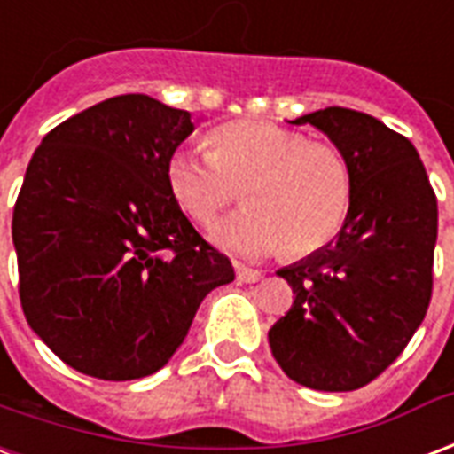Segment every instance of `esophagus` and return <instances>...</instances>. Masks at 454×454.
<instances>
[{
    "instance_id": "obj_1",
    "label": "esophagus",
    "mask_w": 454,
    "mask_h": 454,
    "mask_svg": "<svg viewBox=\"0 0 454 454\" xmlns=\"http://www.w3.org/2000/svg\"><path fill=\"white\" fill-rule=\"evenodd\" d=\"M236 277L238 281H243V284H254V281H260L264 274L260 270H250V267H245V264H236Z\"/></svg>"
}]
</instances>
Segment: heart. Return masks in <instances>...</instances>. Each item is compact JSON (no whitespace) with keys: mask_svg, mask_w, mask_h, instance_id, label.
Segmentation results:
<instances>
[{"mask_svg":"<svg viewBox=\"0 0 454 454\" xmlns=\"http://www.w3.org/2000/svg\"><path fill=\"white\" fill-rule=\"evenodd\" d=\"M211 151L176 149L166 163L170 192L184 214L209 226L245 190L247 209L214 231L223 250L257 260L277 253L291 260L330 245L354 201V170L330 142L274 122L236 120L209 134Z\"/></svg>","mask_w":454,"mask_h":454,"instance_id":"obj_1","label":"heart"}]
</instances>
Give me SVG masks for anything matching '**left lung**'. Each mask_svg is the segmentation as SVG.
Masks as SVG:
<instances>
[{"mask_svg":"<svg viewBox=\"0 0 454 454\" xmlns=\"http://www.w3.org/2000/svg\"><path fill=\"white\" fill-rule=\"evenodd\" d=\"M294 124L317 127L347 153L354 201L334 243L277 271L295 298L270 347L298 385L351 392L395 364L424 322L438 200L414 144L372 115L334 106Z\"/></svg>","mask_w":454,"mask_h":454,"instance_id":"left-lung-1","label":"left lung"}]
</instances>
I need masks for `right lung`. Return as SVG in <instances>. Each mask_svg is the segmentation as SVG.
Wrapping results in <instances>:
<instances>
[{
  "instance_id": "right-lung-1",
  "label": "right lung",
  "mask_w": 454,
  "mask_h": 454,
  "mask_svg": "<svg viewBox=\"0 0 454 454\" xmlns=\"http://www.w3.org/2000/svg\"><path fill=\"white\" fill-rule=\"evenodd\" d=\"M187 110L115 96L57 124L13 207L26 320L74 371L137 380L160 371L204 295L236 278L166 180L192 134Z\"/></svg>"
}]
</instances>
